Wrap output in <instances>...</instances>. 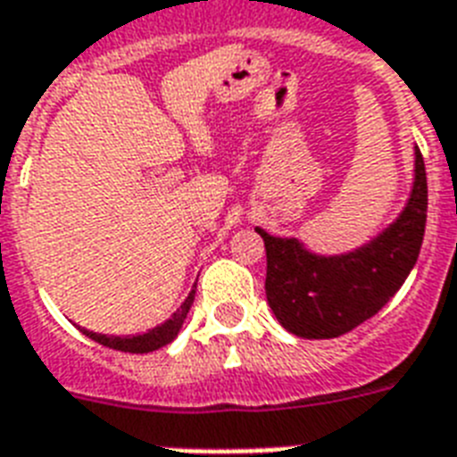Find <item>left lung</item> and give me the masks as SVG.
Returning <instances> with one entry per match:
<instances>
[{"label":"left lung","instance_id":"8db88e82","mask_svg":"<svg viewBox=\"0 0 457 457\" xmlns=\"http://www.w3.org/2000/svg\"><path fill=\"white\" fill-rule=\"evenodd\" d=\"M425 221V160L415 148V181L406 207L359 250L323 257L297 238L254 228L266 247V302L280 326L297 337L330 339L375 316L418 262Z\"/></svg>","mask_w":457,"mask_h":457}]
</instances>
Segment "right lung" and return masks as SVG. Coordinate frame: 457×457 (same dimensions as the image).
<instances>
[{
    "mask_svg": "<svg viewBox=\"0 0 457 457\" xmlns=\"http://www.w3.org/2000/svg\"><path fill=\"white\" fill-rule=\"evenodd\" d=\"M193 299H195V290H191V295L186 297L184 304L179 306L177 312L171 313V319H167L162 326L144 332V335H127V337H115V335H98V332L84 330V328H82V332L89 339L98 342V345L111 346V349H118V352H129V353L155 352V349L170 345L171 339L177 337L179 330H181V326H184L186 316H188V312H191Z\"/></svg>",
    "mask_w": 457,
    "mask_h": 457,
    "instance_id": "add662e5",
    "label": "right lung"
}]
</instances>
